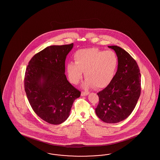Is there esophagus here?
Masks as SVG:
<instances>
[{"mask_svg":"<svg viewBox=\"0 0 160 160\" xmlns=\"http://www.w3.org/2000/svg\"><path fill=\"white\" fill-rule=\"evenodd\" d=\"M89 94V92H82V96H86V95H88Z\"/></svg>","mask_w":160,"mask_h":160,"instance_id":"obj_1","label":"esophagus"}]
</instances>
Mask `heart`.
Masks as SVG:
<instances>
[{
  "mask_svg": "<svg viewBox=\"0 0 160 160\" xmlns=\"http://www.w3.org/2000/svg\"><path fill=\"white\" fill-rule=\"evenodd\" d=\"M74 58L75 63L67 65L69 80L72 83H78L84 72L86 88H106L113 80L118 66V56L112 50L83 49L77 52Z\"/></svg>",
  "mask_w": 160,
  "mask_h": 160,
  "instance_id": "heart-1",
  "label": "heart"
}]
</instances>
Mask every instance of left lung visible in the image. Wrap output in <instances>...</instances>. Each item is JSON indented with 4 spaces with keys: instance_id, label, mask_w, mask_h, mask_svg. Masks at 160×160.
<instances>
[{
    "instance_id": "obj_1",
    "label": "left lung",
    "mask_w": 160,
    "mask_h": 160,
    "mask_svg": "<svg viewBox=\"0 0 160 160\" xmlns=\"http://www.w3.org/2000/svg\"><path fill=\"white\" fill-rule=\"evenodd\" d=\"M113 49L118 58V70L110 83L99 92V102L95 108L103 122L114 123L128 118L137 104L141 93V74L136 61L118 46Z\"/></svg>"
}]
</instances>
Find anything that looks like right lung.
<instances>
[{
  "label": "right lung",
  "mask_w": 160,
  "mask_h": 160,
  "mask_svg": "<svg viewBox=\"0 0 160 160\" xmlns=\"http://www.w3.org/2000/svg\"><path fill=\"white\" fill-rule=\"evenodd\" d=\"M72 47L73 43L47 47L32 58L26 69L24 90L30 105L50 124L67 120L74 100L81 94L65 74L66 57Z\"/></svg>",
  "instance_id": "add662e5"
}]
</instances>
